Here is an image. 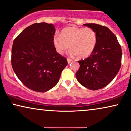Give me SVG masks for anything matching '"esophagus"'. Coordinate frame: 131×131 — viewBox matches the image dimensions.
<instances>
[{"instance_id":"34e87169","label":"esophagus","mask_w":131,"mask_h":131,"mask_svg":"<svg viewBox=\"0 0 131 131\" xmlns=\"http://www.w3.org/2000/svg\"><path fill=\"white\" fill-rule=\"evenodd\" d=\"M67 62H68V64H70V63H71V62H72V59L67 58Z\"/></svg>"}]
</instances>
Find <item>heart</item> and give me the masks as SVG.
<instances>
[{
	"label": "heart",
	"mask_w": 131,
	"mask_h": 131,
	"mask_svg": "<svg viewBox=\"0 0 131 131\" xmlns=\"http://www.w3.org/2000/svg\"><path fill=\"white\" fill-rule=\"evenodd\" d=\"M97 41L96 32L92 28L70 26L64 28L61 35L54 37L53 43L58 53L63 54L69 46L71 55L81 59L92 54Z\"/></svg>",
	"instance_id": "heart-1"
}]
</instances>
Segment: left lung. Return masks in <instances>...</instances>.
Segmentation results:
<instances>
[{
  "mask_svg": "<svg viewBox=\"0 0 131 131\" xmlns=\"http://www.w3.org/2000/svg\"><path fill=\"white\" fill-rule=\"evenodd\" d=\"M84 26L96 32L97 41L94 52L84 60L78 61L80 67L76 76L80 84L91 90L108 85L121 67L122 49L115 35L106 26L86 23Z\"/></svg>",
  "mask_w": 131,
  "mask_h": 131,
  "instance_id": "1",
  "label": "left lung"
}]
</instances>
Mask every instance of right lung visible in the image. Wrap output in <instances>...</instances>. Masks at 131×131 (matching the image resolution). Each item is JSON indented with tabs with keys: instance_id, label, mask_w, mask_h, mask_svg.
<instances>
[{
	"instance_id": "1",
	"label": "right lung",
	"mask_w": 131,
	"mask_h": 131,
	"mask_svg": "<svg viewBox=\"0 0 131 131\" xmlns=\"http://www.w3.org/2000/svg\"><path fill=\"white\" fill-rule=\"evenodd\" d=\"M52 24L34 23L27 27L13 42L11 64L20 81L32 90L46 92L58 82L67 59L57 53L53 43Z\"/></svg>"
}]
</instances>
